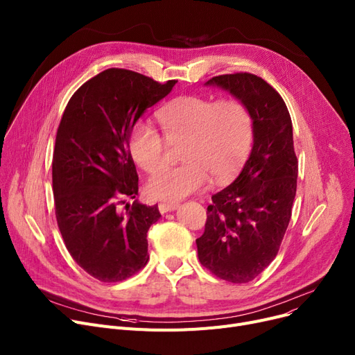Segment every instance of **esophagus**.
I'll return each instance as SVG.
<instances>
[{"instance_id": "obj_1", "label": "esophagus", "mask_w": 355, "mask_h": 355, "mask_svg": "<svg viewBox=\"0 0 355 355\" xmlns=\"http://www.w3.org/2000/svg\"><path fill=\"white\" fill-rule=\"evenodd\" d=\"M158 209H159L161 214L170 213V211H174V210L178 209V202H159Z\"/></svg>"}]
</instances>
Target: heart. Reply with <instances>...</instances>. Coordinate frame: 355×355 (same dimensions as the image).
I'll return each instance as SVG.
<instances>
[{
	"label": "heart",
	"mask_w": 355,
	"mask_h": 355,
	"mask_svg": "<svg viewBox=\"0 0 355 355\" xmlns=\"http://www.w3.org/2000/svg\"><path fill=\"white\" fill-rule=\"evenodd\" d=\"M168 142L182 141L178 166L162 168L148 180L146 193L153 198L180 201L206 185L209 175L216 184L227 182L246 162L253 144V121L249 109L237 99L198 95L175 98L158 110ZM130 158L146 173L162 165L165 142L158 130L138 121L129 134Z\"/></svg>",
	"instance_id": "1"
}]
</instances>
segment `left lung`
I'll return each instance as SVG.
<instances>
[{"instance_id": "1", "label": "left lung", "mask_w": 355, "mask_h": 355, "mask_svg": "<svg viewBox=\"0 0 355 355\" xmlns=\"http://www.w3.org/2000/svg\"><path fill=\"white\" fill-rule=\"evenodd\" d=\"M207 86L229 92L249 109L253 146L239 177L211 196L198 259L217 277L248 284L279 252L296 194L292 121L281 95L252 73L221 74Z\"/></svg>"}]
</instances>
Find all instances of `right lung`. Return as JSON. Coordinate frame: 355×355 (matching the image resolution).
<instances>
[{"mask_svg":"<svg viewBox=\"0 0 355 355\" xmlns=\"http://www.w3.org/2000/svg\"><path fill=\"white\" fill-rule=\"evenodd\" d=\"M132 70L107 69L83 83L62 116L53 154L55 218L70 256L101 282H121L148 262L158 206L134 201L138 174L128 141L144 112L170 93Z\"/></svg>","mask_w":355,"mask_h":355,"instance_id":"1","label":"right lung"}]
</instances>
